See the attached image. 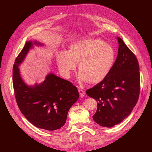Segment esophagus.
<instances>
[{
    "mask_svg": "<svg viewBox=\"0 0 152 152\" xmlns=\"http://www.w3.org/2000/svg\"><path fill=\"white\" fill-rule=\"evenodd\" d=\"M79 94H80V98H83L84 96H85V92L84 90H82L81 89H79Z\"/></svg>",
    "mask_w": 152,
    "mask_h": 152,
    "instance_id": "esophagus-1",
    "label": "esophagus"
}]
</instances>
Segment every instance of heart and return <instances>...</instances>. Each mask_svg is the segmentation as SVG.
I'll return each instance as SVG.
<instances>
[{
    "label": "heart",
    "mask_w": 152,
    "mask_h": 152,
    "mask_svg": "<svg viewBox=\"0 0 152 152\" xmlns=\"http://www.w3.org/2000/svg\"><path fill=\"white\" fill-rule=\"evenodd\" d=\"M58 65L62 74L70 77L78 61L80 69L77 75L79 83L103 80L111 72L116 59L114 49L100 39L88 38L73 42L69 50H59Z\"/></svg>",
    "instance_id": "1"
}]
</instances>
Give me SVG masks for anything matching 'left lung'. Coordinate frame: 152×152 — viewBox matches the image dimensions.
I'll use <instances>...</instances> for the list:
<instances>
[{"mask_svg": "<svg viewBox=\"0 0 152 152\" xmlns=\"http://www.w3.org/2000/svg\"><path fill=\"white\" fill-rule=\"evenodd\" d=\"M118 55L110 74L87 95L96 100L98 107L93 116L99 126L112 127L122 122L132 112L140 90V66L137 59L122 39L117 37Z\"/></svg>", "mask_w": 152, "mask_h": 152, "instance_id": "left-lung-1", "label": "left lung"}]
</instances>
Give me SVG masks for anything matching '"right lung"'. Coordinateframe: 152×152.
I'll return each instance as SVG.
<instances>
[{
	"label": "right lung",
	"mask_w": 152,
	"mask_h": 152,
	"mask_svg": "<svg viewBox=\"0 0 152 152\" xmlns=\"http://www.w3.org/2000/svg\"><path fill=\"white\" fill-rule=\"evenodd\" d=\"M43 44L29 40L16 58L12 69V83L21 112L35 127L48 131L59 129L66 123L69 110L79 97L70 82L49 73L40 84L27 85L23 80L19 66L29 50Z\"/></svg>",
	"instance_id": "1"
}]
</instances>
